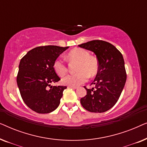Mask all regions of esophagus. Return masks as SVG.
Here are the masks:
<instances>
[{
	"instance_id": "1",
	"label": "esophagus",
	"mask_w": 147,
	"mask_h": 147,
	"mask_svg": "<svg viewBox=\"0 0 147 147\" xmlns=\"http://www.w3.org/2000/svg\"><path fill=\"white\" fill-rule=\"evenodd\" d=\"M67 88H73V89H76V88H78V86H68Z\"/></svg>"
}]
</instances>
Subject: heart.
I'll return each instance as SVG.
<instances>
[{
	"label": "heart",
	"mask_w": 147,
	"mask_h": 147,
	"mask_svg": "<svg viewBox=\"0 0 147 147\" xmlns=\"http://www.w3.org/2000/svg\"><path fill=\"white\" fill-rule=\"evenodd\" d=\"M67 59L70 61L78 62L76 67L77 74L67 75L62 79V83L68 86H78L87 81L88 77H94L99 70V63L96 57L82 48H75L67 53ZM54 71L60 77L65 76L67 72V67L63 60L55 59L53 62Z\"/></svg>",
	"instance_id": "heart-1"
}]
</instances>
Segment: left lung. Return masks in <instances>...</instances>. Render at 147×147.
<instances>
[{"label": "left lung", "mask_w": 147, "mask_h": 147, "mask_svg": "<svg viewBox=\"0 0 147 147\" xmlns=\"http://www.w3.org/2000/svg\"><path fill=\"white\" fill-rule=\"evenodd\" d=\"M93 51L99 63V70L92 84L95 88L88 89L80 99L82 106L91 112L102 113L115 105L125 85L126 73L122 53L111 43L93 40L78 45Z\"/></svg>", "instance_id": "left-lung-1"}]
</instances>
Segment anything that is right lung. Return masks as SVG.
Wrapping results in <instances>:
<instances>
[{"label": "right lung", "mask_w": 147, "mask_h": 147, "mask_svg": "<svg viewBox=\"0 0 147 147\" xmlns=\"http://www.w3.org/2000/svg\"><path fill=\"white\" fill-rule=\"evenodd\" d=\"M69 47L55 45L34 48L20 61L17 82L22 99L29 108L39 114L55 110L60 104L66 86H52L60 78L53 68V62Z\"/></svg>", "instance_id": "add662e5"}]
</instances>
